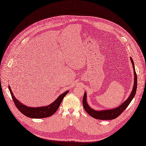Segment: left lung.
<instances>
[{
  "label": "left lung",
  "instance_id": "8db88e82",
  "mask_svg": "<svg viewBox=\"0 0 146 146\" xmlns=\"http://www.w3.org/2000/svg\"><path fill=\"white\" fill-rule=\"evenodd\" d=\"M130 60L132 64H133V68L134 70V85L133 87V90H132L130 96L128 98V99L124 102L120 106H119L117 108L111 110L97 111V110L92 109L90 107L89 105L88 104L86 100V92H85V94H84V96L83 98V105L84 109L85 110V111L88 113V114H89L91 116L95 119H100V120H111V119H114L117 117L127 108L128 106H129V105L131 102V101L133 99L134 96H135L137 89V76L135 72L134 63L131 57Z\"/></svg>",
  "mask_w": 146,
  "mask_h": 146
}]
</instances>
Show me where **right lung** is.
Instances as JSON below:
<instances>
[{
	"label": "right lung",
	"mask_w": 146,
	"mask_h": 146,
	"mask_svg": "<svg viewBox=\"0 0 146 146\" xmlns=\"http://www.w3.org/2000/svg\"><path fill=\"white\" fill-rule=\"evenodd\" d=\"M8 88H9L13 102H14L16 107L19 110L20 112H21L27 117L36 119L47 117L53 115L59 108L61 102H62L63 98H64V96L67 94L69 92V91L64 92V93L61 94L54 102H52L49 105L45 106V107L33 108L27 107V106H25L24 104L21 103L20 102H19L18 100H17L15 97L13 96L10 86H8Z\"/></svg>",
	"instance_id": "add662e5"
}]
</instances>
